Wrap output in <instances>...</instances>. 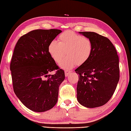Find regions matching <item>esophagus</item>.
I'll return each mask as SVG.
<instances>
[{
	"mask_svg": "<svg viewBox=\"0 0 131 131\" xmlns=\"http://www.w3.org/2000/svg\"><path fill=\"white\" fill-rule=\"evenodd\" d=\"M70 71H66L65 72V77H68L69 75V74H70Z\"/></svg>",
	"mask_w": 131,
	"mask_h": 131,
	"instance_id": "obj_1",
	"label": "esophagus"
}]
</instances>
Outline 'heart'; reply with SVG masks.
Returning <instances> with one entry per match:
<instances>
[{"instance_id": "1", "label": "heart", "mask_w": 131, "mask_h": 131, "mask_svg": "<svg viewBox=\"0 0 131 131\" xmlns=\"http://www.w3.org/2000/svg\"><path fill=\"white\" fill-rule=\"evenodd\" d=\"M59 42L53 40L48 46V52L54 62L58 63L65 57H68L59 64L61 68L69 70L76 64L82 65L91 58L93 53L91 41L70 30H67L59 36Z\"/></svg>"}]
</instances>
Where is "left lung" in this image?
<instances>
[{
	"instance_id": "left-lung-1",
	"label": "left lung",
	"mask_w": 131,
	"mask_h": 131,
	"mask_svg": "<svg viewBox=\"0 0 131 131\" xmlns=\"http://www.w3.org/2000/svg\"><path fill=\"white\" fill-rule=\"evenodd\" d=\"M91 41L90 60L76 69L79 75L77 98L87 108L101 107L108 102L119 81V57L110 40L93 32H79Z\"/></svg>"
}]
</instances>
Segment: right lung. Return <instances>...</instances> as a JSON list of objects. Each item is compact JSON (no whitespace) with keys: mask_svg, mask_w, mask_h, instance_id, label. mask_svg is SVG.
Here are the masks:
<instances>
[{"mask_svg":"<svg viewBox=\"0 0 131 131\" xmlns=\"http://www.w3.org/2000/svg\"><path fill=\"white\" fill-rule=\"evenodd\" d=\"M61 32L56 29L32 30L20 37L15 47L10 65L14 91L33 111H47L57 102L65 73L51 58L48 46ZM54 70L57 73L48 74Z\"/></svg>","mask_w":131,"mask_h":131,"instance_id":"right-lung-1","label":"right lung"}]
</instances>
